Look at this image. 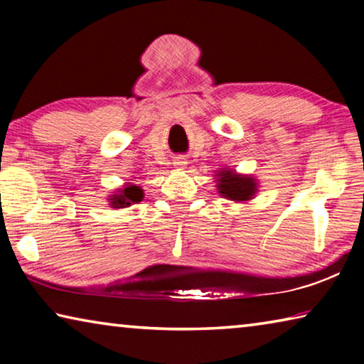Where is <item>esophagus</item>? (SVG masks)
<instances>
[{
  "mask_svg": "<svg viewBox=\"0 0 364 364\" xmlns=\"http://www.w3.org/2000/svg\"><path fill=\"white\" fill-rule=\"evenodd\" d=\"M175 165L178 168H184L188 165V162H186V160H183V159H178V160H175Z\"/></svg>",
  "mask_w": 364,
  "mask_h": 364,
  "instance_id": "34e87169",
  "label": "esophagus"
}]
</instances>
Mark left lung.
Wrapping results in <instances>:
<instances>
[{"label": "left lung", "mask_w": 364, "mask_h": 364, "mask_svg": "<svg viewBox=\"0 0 364 364\" xmlns=\"http://www.w3.org/2000/svg\"><path fill=\"white\" fill-rule=\"evenodd\" d=\"M213 176L218 194L228 200L244 204L254 199L258 193V180L252 175L237 173L234 168L226 167L217 170V175Z\"/></svg>", "instance_id": "8db88e82"}]
</instances>
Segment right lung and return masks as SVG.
Returning a JSON list of instances; mask_svg holds the SVG:
<instances>
[{
  "label": "right lung",
  "instance_id": "add662e5",
  "mask_svg": "<svg viewBox=\"0 0 364 364\" xmlns=\"http://www.w3.org/2000/svg\"><path fill=\"white\" fill-rule=\"evenodd\" d=\"M144 197V191L141 186H136L134 183H125L123 186H120L115 193L110 194L107 197L109 205L112 208H125L130 207L133 204H138V202L143 200Z\"/></svg>",
  "mask_w": 364,
  "mask_h": 364
}]
</instances>
